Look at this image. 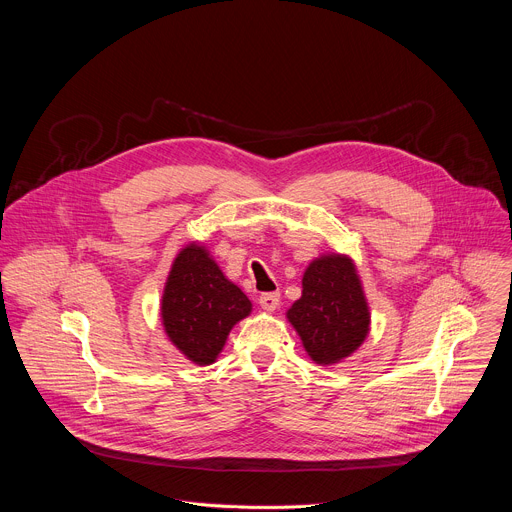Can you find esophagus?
<instances>
[{
  "label": "esophagus",
  "instance_id": "1",
  "mask_svg": "<svg viewBox=\"0 0 512 512\" xmlns=\"http://www.w3.org/2000/svg\"><path fill=\"white\" fill-rule=\"evenodd\" d=\"M259 304H261L263 310L273 312V310L279 306V294H277V291H271V294H263V296L259 298Z\"/></svg>",
  "mask_w": 512,
  "mask_h": 512
}]
</instances>
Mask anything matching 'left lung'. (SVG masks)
I'll return each instance as SVG.
<instances>
[{"mask_svg":"<svg viewBox=\"0 0 512 512\" xmlns=\"http://www.w3.org/2000/svg\"><path fill=\"white\" fill-rule=\"evenodd\" d=\"M285 318L320 367L352 356L371 332V308L354 259L324 253L310 261L302 277V298L289 306Z\"/></svg>","mask_w":512,"mask_h":512,"instance_id":"left-lung-1","label":"left lung"}]
</instances>
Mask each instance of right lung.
Segmentation results:
<instances>
[{"mask_svg":"<svg viewBox=\"0 0 512 512\" xmlns=\"http://www.w3.org/2000/svg\"><path fill=\"white\" fill-rule=\"evenodd\" d=\"M251 312V300L218 267L208 247L192 241L178 251L164 283L160 316L180 354L208 367L223 352L233 326Z\"/></svg>","mask_w":512,"mask_h":512,"instance_id":"right-lung-1","label":"right lung"}]
</instances>
